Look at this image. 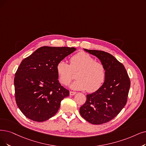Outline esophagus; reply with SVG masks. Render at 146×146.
Returning a JSON list of instances; mask_svg holds the SVG:
<instances>
[{
  "label": "esophagus",
  "instance_id": "obj_1",
  "mask_svg": "<svg viewBox=\"0 0 146 146\" xmlns=\"http://www.w3.org/2000/svg\"><path fill=\"white\" fill-rule=\"evenodd\" d=\"M76 93H77L75 92H72V91H71V92H69V95H71V96H73V95L76 94Z\"/></svg>",
  "mask_w": 146,
  "mask_h": 146
}]
</instances>
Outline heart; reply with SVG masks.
I'll return each instance as SVG.
<instances>
[{
  "instance_id": "1",
  "label": "heart",
  "mask_w": 146,
  "mask_h": 146,
  "mask_svg": "<svg viewBox=\"0 0 146 146\" xmlns=\"http://www.w3.org/2000/svg\"><path fill=\"white\" fill-rule=\"evenodd\" d=\"M77 71V80L70 85V87L74 90L87 89L89 92H94L100 88L106 80V71L104 66L84 52L72 56L70 65L65 60H61L56 66L59 80L65 85L73 79V72Z\"/></svg>"
}]
</instances>
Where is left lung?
Returning <instances> with one entry per match:
<instances>
[{"label":"left lung","mask_w":146,"mask_h":146,"mask_svg":"<svg viewBox=\"0 0 146 146\" xmlns=\"http://www.w3.org/2000/svg\"><path fill=\"white\" fill-rule=\"evenodd\" d=\"M84 50L101 61L106 68V77L100 89L87 95L80 113L89 123L101 125L114 119L125 106L131 81L123 64L113 55L103 51Z\"/></svg>","instance_id":"left-lung-1"}]
</instances>
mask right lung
Returning a JSON list of instances; mask_svg holds the SVG:
<instances>
[{
    "label": "right lung",
    "instance_id": "add662e5",
    "mask_svg": "<svg viewBox=\"0 0 146 146\" xmlns=\"http://www.w3.org/2000/svg\"><path fill=\"white\" fill-rule=\"evenodd\" d=\"M76 50L44 46L23 60L15 74L17 106L26 117L41 122L54 116L69 91L59 83L57 63Z\"/></svg>",
    "mask_w": 146,
    "mask_h": 146
}]
</instances>
